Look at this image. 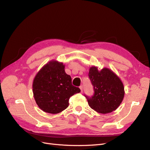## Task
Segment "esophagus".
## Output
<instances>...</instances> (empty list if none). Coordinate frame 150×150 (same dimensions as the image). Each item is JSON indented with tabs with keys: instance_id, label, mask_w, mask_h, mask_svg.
Masks as SVG:
<instances>
[{
	"instance_id": "1",
	"label": "esophagus",
	"mask_w": 150,
	"mask_h": 150,
	"mask_svg": "<svg viewBox=\"0 0 150 150\" xmlns=\"http://www.w3.org/2000/svg\"><path fill=\"white\" fill-rule=\"evenodd\" d=\"M79 88H80V89H81V93H83V86H81L80 87H79Z\"/></svg>"
}]
</instances>
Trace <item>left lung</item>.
<instances>
[{"mask_svg":"<svg viewBox=\"0 0 150 150\" xmlns=\"http://www.w3.org/2000/svg\"><path fill=\"white\" fill-rule=\"evenodd\" d=\"M89 77L94 94L91 98L85 97L91 108L102 114L116 110L125 96V88L121 79L110 68L104 67L99 71L95 66L89 68Z\"/></svg>","mask_w":150,"mask_h":150,"instance_id":"1","label":"left lung"}]
</instances>
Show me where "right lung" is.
Here are the masks:
<instances>
[{"instance_id":"1","label":"right lung","mask_w":150,"mask_h":150,"mask_svg":"<svg viewBox=\"0 0 150 150\" xmlns=\"http://www.w3.org/2000/svg\"><path fill=\"white\" fill-rule=\"evenodd\" d=\"M65 65L56 60L46 63L33 80V92L38 106L43 111L57 114L69 106L71 96L81 91L72 86L71 78L66 73Z\"/></svg>"}]
</instances>
